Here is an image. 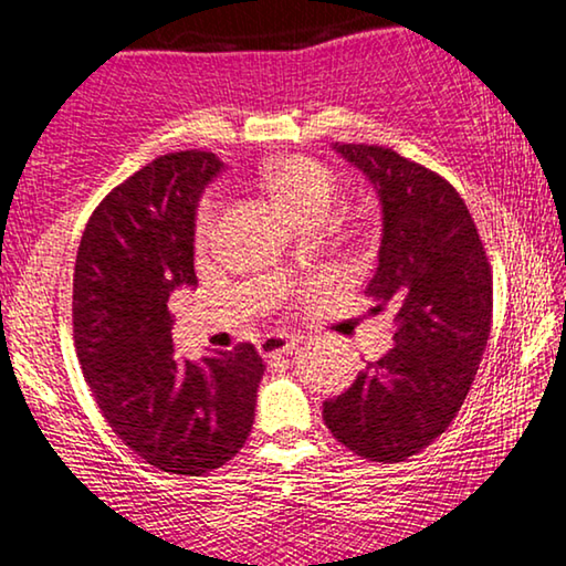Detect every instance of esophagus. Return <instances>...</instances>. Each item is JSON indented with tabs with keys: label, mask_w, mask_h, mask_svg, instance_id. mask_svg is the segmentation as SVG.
Listing matches in <instances>:
<instances>
[{
	"label": "esophagus",
	"mask_w": 566,
	"mask_h": 566,
	"mask_svg": "<svg viewBox=\"0 0 566 566\" xmlns=\"http://www.w3.org/2000/svg\"><path fill=\"white\" fill-rule=\"evenodd\" d=\"M297 344H300V338L290 336V333H269V336L259 340V354L266 356V359H272V356L290 354Z\"/></svg>",
	"instance_id": "esophagus-1"
}]
</instances>
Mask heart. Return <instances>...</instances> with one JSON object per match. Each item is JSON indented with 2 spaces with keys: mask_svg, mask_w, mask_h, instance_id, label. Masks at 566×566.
I'll use <instances>...</instances> for the list:
<instances>
[{
  "mask_svg": "<svg viewBox=\"0 0 566 566\" xmlns=\"http://www.w3.org/2000/svg\"><path fill=\"white\" fill-rule=\"evenodd\" d=\"M261 185H264L276 202H280L292 218L300 222L305 218H315V214L331 212L333 202L340 192L338 174L331 169L328 164L317 161L310 156H284L276 161H269L261 169ZM214 222V200L207 197L197 212V238H207Z\"/></svg>",
  "mask_w": 566,
  "mask_h": 566,
  "instance_id": "heart-1",
  "label": "heart"
}]
</instances>
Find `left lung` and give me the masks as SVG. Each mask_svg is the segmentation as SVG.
Segmentation results:
<instances>
[{
    "label": "left lung",
    "mask_w": 566,
    "mask_h": 566,
    "mask_svg": "<svg viewBox=\"0 0 566 566\" xmlns=\"http://www.w3.org/2000/svg\"><path fill=\"white\" fill-rule=\"evenodd\" d=\"M381 200L371 313L395 317V346L323 402L331 433L356 457L397 464L431 446L464 405L488 348L492 266L461 195L392 148L336 143Z\"/></svg>",
    "instance_id": "8db88e82"
}]
</instances>
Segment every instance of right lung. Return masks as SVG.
Returning a JSON list of instances; mask_svg holds the SVG:
<instances>
[{
    "mask_svg": "<svg viewBox=\"0 0 566 566\" xmlns=\"http://www.w3.org/2000/svg\"><path fill=\"white\" fill-rule=\"evenodd\" d=\"M222 161L158 156L92 212L74 266V344L102 416L150 467L200 476L253 426L264 361L251 344L200 361L174 354L169 302L195 286V212Z\"/></svg>",
    "mask_w": 566,
    "mask_h": 566,
    "instance_id": "1",
    "label": "right lung"
}]
</instances>
